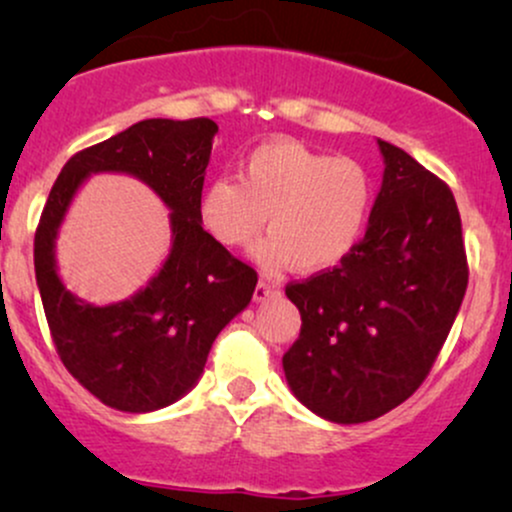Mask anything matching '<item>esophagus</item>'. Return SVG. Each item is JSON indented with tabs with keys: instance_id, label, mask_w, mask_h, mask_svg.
Instances as JSON below:
<instances>
[{
	"instance_id": "34e87169",
	"label": "esophagus",
	"mask_w": 512,
	"mask_h": 512,
	"mask_svg": "<svg viewBox=\"0 0 512 512\" xmlns=\"http://www.w3.org/2000/svg\"><path fill=\"white\" fill-rule=\"evenodd\" d=\"M272 293H276V286L274 284H269V281H264V279L257 281V286H255V301L257 303L267 301V298L272 296Z\"/></svg>"
}]
</instances>
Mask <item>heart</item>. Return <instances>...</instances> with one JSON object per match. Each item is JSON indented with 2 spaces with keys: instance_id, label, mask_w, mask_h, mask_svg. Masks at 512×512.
Listing matches in <instances>:
<instances>
[{
  "instance_id": "1",
  "label": "heart",
  "mask_w": 512,
  "mask_h": 512,
  "mask_svg": "<svg viewBox=\"0 0 512 512\" xmlns=\"http://www.w3.org/2000/svg\"><path fill=\"white\" fill-rule=\"evenodd\" d=\"M373 180L361 163L298 142L257 146L240 163L238 180L216 178L199 197V221L226 248L255 250L260 267L301 272L337 267L366 228Z\"/></svg>"
}]
</instances>
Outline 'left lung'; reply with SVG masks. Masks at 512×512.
<instances>
[{"mask_svg": "<svg viewBox=\"0 0 512 512\" xmlns=\"http://www.w3.org/2000/svg\"><path fill=\"white\" fill-rule=\"evenodd\" d=\"M378 144L385 173L366 236L337 267L286 286L301 313L286 380L334 424L373 421L419 390L469 279L450 187L399 146Z\"/></svg>", "mask_w": 512, "mask_h": 512, "instance_id": "8db88e82", "label": "left lung"}]
</instances>
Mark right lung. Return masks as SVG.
Returning a JSON list of instances; mask_svg holds the SVG:
<instances>
[{
  "instance_id": "1",
  "label": "right lung",
  "mask_w": 512,
  "mask_h": 512,
  "mask_svg": "<svg viewBox=\"0 0 512 512\" xmlns=\"http://www.w3.org/2000/svg\"><path fill=\"white\" fill-rule=\"evenodd\" d=\"M209 117L142 120L64 163L35 231V279L64 368L108 407L144 414L197 383L211 344L250 303L257 272L199 221L211 139ZM91 172H129L171 209L174 248L162 272L122 304L79 302L56 276L54 238L78 185Z\"/></svg>"
}]
</instances>
